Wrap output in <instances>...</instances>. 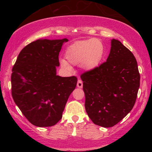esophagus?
I'll return each mask as SVG.
<instances>
[{
	"instance_id": "obj_1",
	"label": "esophagus",
	"mask_w": 152,
	"mask_h": 152,
	"mask_svg": "<svg viewBox=\"0 0 152 152\" xmlns=\"http://www.w3.org/2000/svg\"><path fill=\"white\" fill-rule=\"evenodd\" d=\"M77 87H79V88H82V87H83V82H82V81L80 80V79L78 80Z\"/></svg>"
}]
</instances>
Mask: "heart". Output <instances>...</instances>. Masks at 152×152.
<instances>
[{
  "label": "heart",
  "mask_w": 152,
  "mask_h": 152,
  "mask_svg": "<svg viewBox=\"0 0 152 152\" xmlns=\"http://www.w3.org/2000/svg\"><path fill=\"white\" fill-rule=\"evenodd\" d=\"M104 55V46L96 38L74 42L67 47L65 51V57L70 64L81 65L87 70H93L99 66ZM68 62L64 59H60L61 66L66 70H70L72 67Z\"/></svg>",
  "instance_id": "b5f03b06"
}]
</instances>
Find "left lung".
Returning <instances> with one entry per match:
<instances>
[{"instance_id":"obj_1","label":"left lung","mask_w":152,"mask_h":152,"mask_svg":"<svg viewBox=\"0 0 152 152\" xmlns=\"http://www.w3.org/2000/svg\"><path fill=\"white\" fill-rule=\"evenodd\" d=\"M85 110L96 125L112 127L132 110L140 87L133 53L118 39L111 40L107 62L81 75Z\"/></svg>"}]
</instances>
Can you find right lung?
Wrapping results in <instances>:
<instances>
[{"instance_id": "add662e5", "label": "right lung", "mask_w": 152, "mask_h": 152, "mask_svg": "<svg viewBox=\"0 0 152 152\" xmlns=\"http://www.w3.org/2000/svg\"><path fill=\"white\" fill-rule=\"evenodd\" d=\"M67 41L66 38L34 41L22 49L12 68L14 102L36 126H52L57 123L76 87V76L56 75L59 53Z\"/></svg>"}]
</instances>
